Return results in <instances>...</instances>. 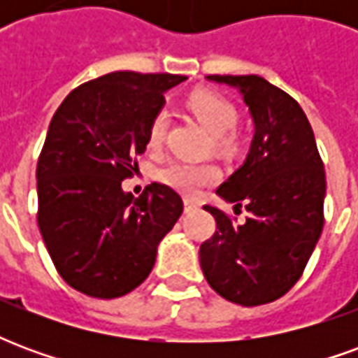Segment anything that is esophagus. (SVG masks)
<instances>
[{
  "mask_svg": "<svg viewBox=\"0 0 358 358\" xmlns=\"http://www.w3.org/2000/svg\"><path fill=\"white\" fill-rule=\"evenodd\" d=\"M184 207H186V210L189 213V210L197 209V203H195L194 199H186V201H184Z\"/></svg>",
  "mask_w": 358,
  "mask_h": 358,
  "instance_id": "obj_1",
  "label": "esophagus"
}]
</instances>
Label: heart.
Wrapping results in <instances>:
<instances>
[{
	"mask_svg": "<svg viewBox=\"0 0 358 358\" xmlns=\"http://www.w3.org/2000/svg\"><path fill=\"white\" fill-rule=\"evenodd\" d=\"M187 109L194 115L203 128L215 136V145L220 151H230L234 148V138L230 130L236 124V109L228 99L222 95L215 94L210 90H195L194 94L187 97ZM164 130H166V113L159 110L155 117L151 118L148 128V148L155 151L163 141ZM157 178L166 186L178 189L186 195H195L201 187L210 186L220 178V171L215 164H189V163H169L163 166Z\"/></svg>",
	"mask_w": 358,
	"mask_h": 358,
	"instance_id": "heart-1",
	"label": "heart"
}]
</instances>
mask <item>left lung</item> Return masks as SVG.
Returning <instances> with one entry per match:
<instances>
[{
    "instance_id": "left-lung-1",
    "label": "left lung",
    "mask_w": 358,
    "mask_h": 358,
    "mask_svg": "<svg viewBox=\"0 0 358 358\" xmlns=\"http://www.w3.org/2000/svg\"><path fill=\"white\" fill-rule=\"evenodd\" d=\"M207 80L240 90L255 134L245 163L217 189L249 217L234 224L205 205L217 232L201 243L199 263L220 297L257 307L289 292L315 251L324 226V164L307 115L284 90L257 74H210Z\"/></svg>"
}]
</instances>
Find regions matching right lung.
Listing matches in <instances>:
<instances>
[{
	"label": "right lung",
	"instance_id": "right-lung-1",
	"mask_svg": "<svg viewBox=\"0 0 358 358\" xmlns=\"http://www.w3.org/2000/svg\"><path fill=\"white\" fill-rule=\"evenodd\" d=\"M180 74L118 71L82 84L59 105L38 159V226L55 268L76 292L115 299L149 276L157 245L184 210L153 182L134 199L148 128Z\"/></svg>",
	"mask_w": 358,
	"mask_h": 358
}]
</instances>
